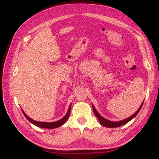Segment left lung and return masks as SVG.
<instances>
[{"label":"left lung","mask_w":159,"mask_h":159,"mask_svg":"<svg viewBox=\"0 0 159 159\" xmlns=\"http://www.w3.org/2000/svg\"><path fill=\"white\" fill-rule=\"evenodd\" d=\"M143 102H144V101L143 102L141 105L140 106L139 109H138V110L135 111V113H134L133 115L130 116V117H128V118H126V119H125L123 120H120V121H118V122H112V121H111V120H108L105 119V118L102 117V116L99 115V112H98V111H97V109H95V107H94V106H93V105H92V108H93V113H94V115L97 116L98 120H99L100 124L103 125V126L106 127H111V128H112V127H117L122 126V125L126 124L128 122L130 121V120L132 119H133L134 117H135V116L138 115V112H139L140 110V109H141L143 104Z\"/></svg>","instance_id":"1"}]
</instances>
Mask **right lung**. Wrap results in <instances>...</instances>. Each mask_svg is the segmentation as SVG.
<instances>
[{
    "label": "right lung",
    "instance_id": "add662e5",
    "mask_svg": "<svg viewBox=\"0 0 159 159\" xmlns=\"http://www.w3.org/2000/svg\"><path fill=\"white\" fill-rule=\"evenodd\" d=\"M70 108H71V104H70V107H69V109H68V111H67L66 115H65L64 117L62 118V119H60V120H58V121L53 122H37V121H35V120L31 119L30 117H28V116L26 115L25 112H24L23 110H22V111H23L24 115L25 116V117L26 118V119H27L30 122H32L33 125H36V126H37V127H41V128L54 129V128H56V127L62 126V125H63L65 122L67 121V120L68 119L69 116H70Z\"/></svg>",
    "mask_w": 159,
    "mask_h": 159
}]
</instances>
